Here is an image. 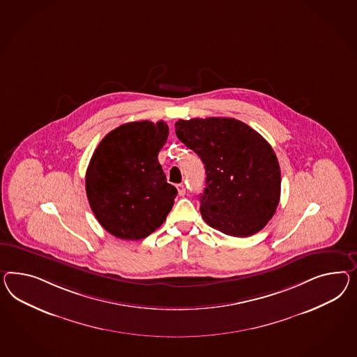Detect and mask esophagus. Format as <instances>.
Here are the masks:
<instances>
[{
	"instance_id": "34e87169",
	"label": "esophagus",
	"mask_w": 357,
	"mask_h": 357,
	"mask_svg": "<svg viewBox=\"0 0 357 357\" xmlns=\"http://www.w3.org/2000/svg\"><path fill=\"white\" fill-rule=\"evenodd\" d=\"M176 188H178V193H179V196H184V195H185V188H184L183 184H178V185H176Z\"/></svg>"
}]
</instances>
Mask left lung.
Wrapping results in <instances>:
<instances>
[{
    "mask_svg": "<svg viewBox=\"0 0 357 357\" xmlns=\"http://www.w3.org/2000/svg\"><path fill=\"white\" fill-rule=\"evenodd\" d=\"M175 134L205 166L204 221L238 238L262 230L280 197V164L271 145L234 118L179 119Z\"/></svg>",
    "mask_w": 357,
    "mask_h": 357,
    "instance_id": "8db88e82",
    "label": "left lung"
}]
</instances>
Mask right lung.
<instances>
[{"label":"right lung","mask_w":357,"mask_h":357,"mask_svg":"<svg viewBox=\"0 0 357 357\" xmlns=\"http://www.w3.org/2000/svg\"><path fill=\"white\" fill-rule=\"evenodd\" d=\"M167 135L164 121L130 122L110 131L92 154L88 202L97 221L116 238L144 239L172 211L178 191L157 160Z\"/></svg>","instance_id":"1"}]
</instances>
